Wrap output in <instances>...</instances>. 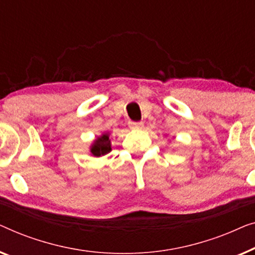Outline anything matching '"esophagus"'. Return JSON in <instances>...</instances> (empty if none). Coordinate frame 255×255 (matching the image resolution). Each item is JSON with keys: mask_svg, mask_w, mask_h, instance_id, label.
I'll list each match as a JSON object with an SVG mask.
<instances>
[{"mask_svg": "<svg viewBox=\"0 0 255 255\" xmlns=\"http://www.w3.org/2000/svg\"><path fill=\"white\" fill-rule=\"evenodd\" d=\"M128 125L131 129H141L143 128V126H144V124L143 123H132V121H129Z\"/></svg>", "mask_w": 255, "mask_h": 255, "instance_id": "obj_1", "label": "esophagus"}]
</instances>
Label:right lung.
<instances>
[{
	"label": "right lung",
	"mask_w": 255,
	"mask_h": 255,
	"mask_svg": "<svg viewBox=\"0 0 255 255\" xmlns=\"http://www.w3.org/2000/svg\"><path fill=\"white\" fill-rule=\"evenodd\" d=\"M111 132L104 131L102 135L95 138L90 145V153L95 157H102L109 153L112 150V142L110 138Z\"/></svg>",
	"instance_id": "1"
}]
</instances>
